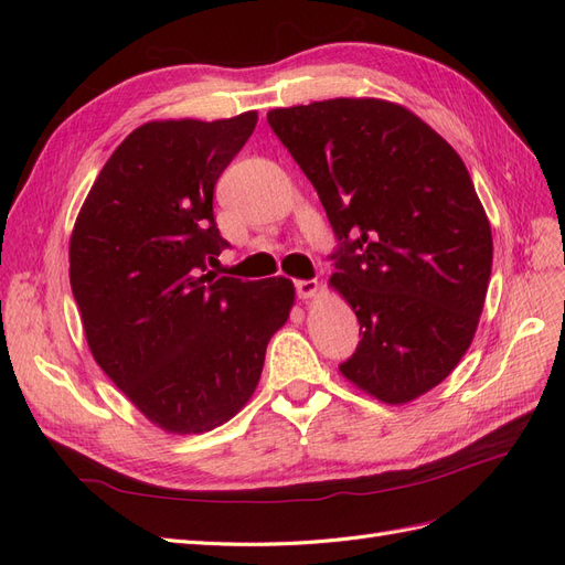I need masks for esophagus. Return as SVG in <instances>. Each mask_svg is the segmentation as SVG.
I'll list each match as a JSON object with an SVG mask.
<instances>
[{"mask_svg": "<svg viewBox=\"0 0 565 565\" xmlns=\"http://www.w3.org/2000/svg\"><path fill=\"white\" fill-rule=\"evenodd\" d=\"M318 287H320L318 280H297L295 282V292H297L299 299H311V297H316Z\"/></svg>", "mask_w": 565, "mask_h": 565, "instance_id": "esophagus-1", "label": "esophagus"}]
</instances>
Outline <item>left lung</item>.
<instances>
[{
    "mask_svg": "<svg viewBox=\"0 0 565 565\" xmlns=\"http://www.w3.org/2000/svg\"><path fill=\"white\" fill-rule=\"evenodd\" d=\"M337 237L330 278L363 337L339 370L384 403L440 384L467 353L492 235L465 162L429 125L380 98L268 113Z\"/></svg>",
    "mask_w": 565,
    "mask_h": 565,
    "instance_id": "1",
    "label": "left lung"
}]
</instances>
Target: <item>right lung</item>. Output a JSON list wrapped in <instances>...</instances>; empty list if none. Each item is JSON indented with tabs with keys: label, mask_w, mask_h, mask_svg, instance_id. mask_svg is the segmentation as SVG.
Segmentation results:
<instances>
[{
	"label": "right lung",
	"mask_w": 565,
	"mask_h": 565,
	"mask_svg": "<svg viewBox=\"0 0 565 565\" xmlns=\"http://www.w3.org/2000/svg\"><path fill=\"white\" fill-rule=\"evenodd\" d=\"M256 119L252 110L134 129L100 169L71 237V287L96 363L172 434L210 431L249 401L295 303L287 278L204 273L228 247L214 185Z\"/></svg>",
	"instance_id": "add662e5"
}]
</instances>
